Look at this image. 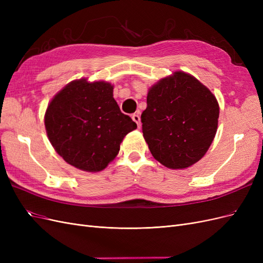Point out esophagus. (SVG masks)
<instances>
[{
  "label": "esophagus",
  "mask_w": 263,
  "mask_h": 263,
  "mask_svg": "<svg viewBox=\"0 0 263 263\" xmlns=\"http://www.w3.org/2000/svg\"><path fill=\"white\" fill-rule=\"evenodd\" d=\"M132 118H133V121L137 124V126L139 127L140 126V116H139V114L138 113H135V114H133V116H132Z\"/></svg>",
  "instance_id": "34e87169"
}]
</instances>
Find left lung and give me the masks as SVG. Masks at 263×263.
<instances>
[{"mask_svg": "<svg viewBox=\"0 0 263 263\" xmlns=\"http://www.w3.org/2000/svg\"><path fill=\"white\" fill-rule=\"evenodd\" d=\"M218 117L215 95L193 76L176 71L149 89L142 134L156 160L169 169H185L209 150Z\"/></svg>", "mask_w": 263, "mask_h": 263, "instance_id": "obj_1", "label": "left lung"}]
</instances>
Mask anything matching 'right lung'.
<instances>
[{
  "label": "right lung",
  "mask_w": 263,
  "mask_h": 263,
  "mask_svg": "<svg viewBox=\"0 0 263 263\" xmlns=\"http://www.w3.org/2000/svg\"><path fill=\"white\" fill-rule=\"evenodd\" d=\"M45 127L63 160L77 169L98 172L114 160L124 137L137 125L121 112L112 84L79 79L50 101Z\"/></svg>",
  "instance_id": "1"
}]
</instances>
